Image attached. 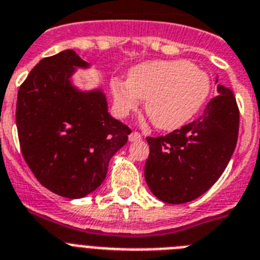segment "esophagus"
<instances>
[{"mask_svg":"<svg viewBox=\"0 0 260 260\" xmlns=\"http://www.w3.org/2000/svg\"><path fill=\"white\" fill-rule=\"evenodd\" d=\"M141 139H143V136H141L139 132H132L129 136H128V140H129L131 143H133V141H140Z\"/></svg>","mask_w":260,"mask_h":260,"instance_id":"esophagus-1","label":"esophagus"}]
</instances>
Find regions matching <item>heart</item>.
Here are the masks:
<instances>
[{
    "instance_id": "obj_1",
    "label": "heart",
    "mask_w": 260,
    "mask_h": 260,
    "mask_svg": "<svg viewBox=\"0 0 260 260\" xmlns=\"http://www.w3.org/2000/svg\"><path fill=\"white\" fill-rule=\"evenodd\" d=\"M116 112L127 116L145 99V112L158 129L182 128L200 112L211 95V77L186 60H152L128 72L127 81L112 78Z\"/></svg>"
}]
</instances>
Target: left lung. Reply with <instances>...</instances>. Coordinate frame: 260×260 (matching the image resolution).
<instances>
[{"instance_id": "obj_1", "label": "left lung", "mask_w": 260, "mask_h": 260, "mask_svg": "<svg viewBox=\"0 0 260 260\" xmlns=\"http://www.w3.org/2000/svg\"><path fill=\"white\" fill-rule=\"evenodd\" d=\"M217 92L195 121L166 136L146 137L150 153L144 175L161 202H192L226 169L238 139L239 111L229 89L217 85Z\"/></svg>"}]
</instances>
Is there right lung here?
Segmentation results:
<instances>
[{
  "label": "right lung",
  "mask_w": 260,
  "mask_h": 260,
  "mask_svg": "<svg viewBox=\"0 0 260 260\" xmlns=\"http://www.w3.org/2000/svg\"><path fill=\"white\" fill-rule=\"evenodd\" d=\"M90 67L65 49L40 60L18 91L15 119L24 161L43 186L68 199L85 198L102 184L110 159L131 133L108 114L101 87L74 85L76 72Z\"/></svg>",
  "instance_id": "right-lung-1"
}]
</instances>
